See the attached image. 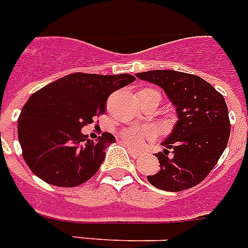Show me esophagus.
<instances>
[{
  "mask_svg": "<svg viewBox=\"0 0 248 248\" xmlns=\"http://www.w3.org/2000/svg\"><path fill=\"white\" fill-rule=\"evenodd\" d=\"M126 147H128V152H129V154H130V155H132L133 158H138V156H139V153H138V152H137V150L133 149L132 147H129L128 144H126Z\"/></svg>",
  "mask_w": 248,
  "mask_h": 248,
  "instance_id": "obj_1",
  "label": "esophagus"
}]
</instances>
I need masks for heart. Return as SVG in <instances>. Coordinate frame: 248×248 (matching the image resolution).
Returning a JSON list of instances; mask_svg holds the SVG:
<instances>
[{
    "mask_svg": "<svg viewBox=\"0 0 248 248\" xmlns=\"http://www.w3.org/2000/svg\"><path fill=\"white\" fill-rule=\"evenodd\" d=\"M120 138L129 147L140 148L145 144V141L154 138V130L149 126L130 125L120 130Z\"/></svg>",
    "mask_w": 248,
    "mask_h": 248,
    "instance_id": "heart-1",
    "label": "heart"
}]
</instances>
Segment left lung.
<instances>
[{
	"label": "left lung",
	"mask_w": 248,
	"mask_h": 248,
	"mask_svg": "<svg viewBox=\"0 0 248 248\" xmlns=\"http://www.w3.org/2000/svg\"><path fill=\"white\" fill-rule=\"evenodd\" d=\"M160 86L177 111V123L163 152L155 154L160 170L148 175L155 188L168 192L189 189L206 178L225 152L231 124L225 98L202 78L174 70L135 74Z\"/></svg>",
	"instance_id": "8db88e82"
}]
</instances>
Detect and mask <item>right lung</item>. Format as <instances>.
Wrapping results in <instances>:
<instances>
[{
  "instance_id": "obj_1",
  "label": "right lung",
  "mask_w": 248,
  "mask_h": 248,
  "mask_svg": "<svg viewBox=\"0 0 248 248\" xmlns=\"http://www.w3.org/2000/svg\"><path fill=\"white\" fill-rule=\"evenodd\" d=\"M134 80L129 74L75 73L31 95L17 128L23 159L33 174L58 187H76L92 178L115 137L104 133L93 141L82 134V126L105 113L111 93Z\"/></svg>"
}]
</instances>
